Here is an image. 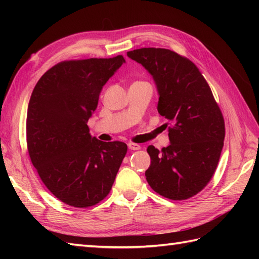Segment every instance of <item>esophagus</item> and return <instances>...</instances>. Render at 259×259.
I'll use <instances>...</instances> for the list:
<instances>
[{"mask_svg": "<svg viewBox=\"0 0 259 259\" xmlns=\"http://www.w3.org/2000/svg\"><path fill=\"white\" fill-rule=\"evenodd\" d=\"M128 148L130 150H139L140 146L138 144H134V142H130V144H128Z\"/></svg>", "mask_w": 259, "mask_h": 259, "instance_id": "34e87169", "label": "esophagus"}]
</instances>
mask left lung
<instances>
[{"label":"left lung","mask_w":259,"mask_h":259,"mask_svg":"<svg viewBox=\"0 0 259 259\" xmlns=\"http://www.w3.org/2000/svg\"><path fill=\"white\" fill-rule=\"evenodd\" d=\"M126 56L152 75L158 112L170 124V145L160 151L148 147L151 162L146 179L168 199H188L205 188L217 168L225 139L221 109L189 59L160 48L137 49Z\"/></svg>","instance_id":"8db88e82"}]
</instances>
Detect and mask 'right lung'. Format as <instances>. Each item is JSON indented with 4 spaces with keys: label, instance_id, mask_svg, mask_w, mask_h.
<instances>
[{
    "label": "right lung",
    "instance_id": "add662e5",
    "mask_svg": "<svg viewBox=\"0 0 259 259\" xmlns=\"http://www.w3.org/2000/svg\"><path fill=\"white\" fill-rule=\"evenodd\" d=\"M124 62L122 56L60 62L41 76L31 95V161L47 188L69 206L87 208L103 200L126 153L124 142L98 140L87 124L103 85Z\"/></svg>",
    "mask_w": 259,
    "mask_h": 259
}]
</instances>
